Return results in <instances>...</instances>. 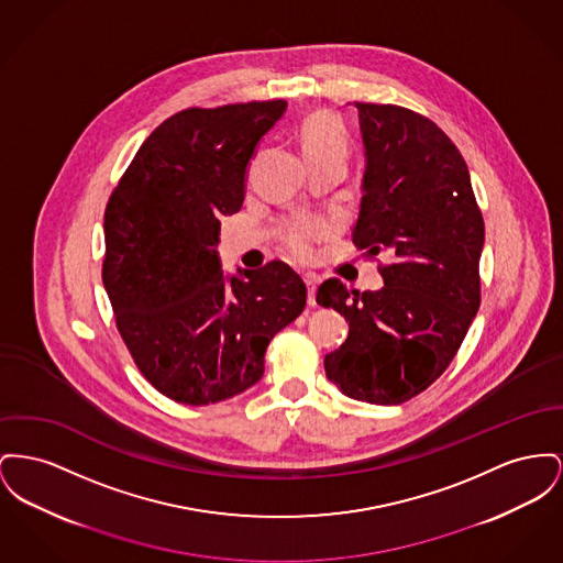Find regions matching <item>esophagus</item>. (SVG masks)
I'll return each instance as SVG.
<instances>
[{
	"mask_svg": "<svg viewBox=\"0 0 563 563\" xmlns=\"http://www.w3.org/2000/svg\"><path fill=\"white\" fill-rule=\"evenodd\" d=\"M303 283L308 287V303L314 306L317 303V285H319V278L314 274H306L303 276Z\"/></svg>",
	"mask_w": 563,
	"mask_h": 563,
	"instance_id": "esophagus-1",
	"label": "esophagus"
}]
</instances>
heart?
I'll use <instances>...</instances> for the list:
<instances>
[{
	"label": "heart",
	"mask_w": 563,
	"mask_h": 563,
	"mask_svg": "<svg viewBox=\"0 0 563 563\" xmlns=\"http://www.w3.org/2000/svg\"><path fill=\"white\" fill-rule=\"evenodd\" d=\"M299 140L306 157L325 155V153H346V133L342 125L325 112L310 114L299 130ZM330 233V225L319 219H298L287 230V246L301 260L312 257L317 242H321Z\"/></svg>",
	"instance_id": "1"
}]
</instances>
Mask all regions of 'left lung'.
I'll list each match as a JSON object with an SVG mask.
<instances>
[{
	"mask_svg": "<svg viewBox=\"0 0 563 563\" xmlns=\"http://www.w3.org/2000/svg\"><path fill=\"white\" fill-rule=\"evenodd\" d=\"M365 169L353 242L387 253L378 291H349L331 278L317 303L349 323L325 355L344 396L401 404L449 367L481 306L485 223L462 153L430 119L385 103H355Z\"/></svg>",
	"mask_w": 563,
	"mask_h": 563,
	"instance_id": "1",
	"label": "left lung"
}]
</instances>
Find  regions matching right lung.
Listing matches in <instances>:
<instances>
[{"instance_id": "obj_1", "label": "right lung", "mask_w": 563, "mask_h": 563, "mask_svg": "<svg viewBox=\"0 0 563 563\" xmlns=\"http://www.w3.org/2000/svg\"><path fill=\"white\" fill-rule=\"evenodd\" d=\"M287 101L189 108L151 133L103 214L101 278L133 362L164 396L206 406L264 376L269 340L296 321L306 285L283 262L225 274L221 217Z\"/></svg>"}]
</instances>
